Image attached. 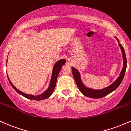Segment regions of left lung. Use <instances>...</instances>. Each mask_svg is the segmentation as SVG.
I'll return each instance as SVG.
<instances>
[{"label":"left lung","instance_id":"obj_1","mask_svg":"<svg viewBox=\"0 0 131 131\" xmlns=\"http://www.w3.org/2000/svg\"><path fill=\"white\" fill-rule=\"evenodd\" d=\"M119 46L121 48L122 53H123V56L124 67H123L121 72L120 73L119 77L117 78V80L111 85H110L108 87L105 88V89L96 90L88 89V88L85 87L83 83H82L81 79H80V73H79V71L76 69L72 67V72L73 78H74L75 80L76 84H77L79 90L81 92V93L83 95H84L86 96H88V97L92 98H102L106 96L108 94H110V93L113 92L114 90H116L118 87L119 85L121 84V83L123 80V78L124 77L125 72H126V67H127V60H126V56L124 48H123V47L121 45H119Z\"/></svg>","mask_w":131,"mask_h":131}]
</instances>
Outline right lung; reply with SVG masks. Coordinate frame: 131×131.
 <instances>
[{"instance_id":"1","label":"right lung","mask_w":131,"mask_h":131,"mask_svg":"<svg viewBox=\"0 0 131 131\" xmlns=\"http://www.w3.org/2000/svg\"><path fill=\"white\" fill-rule=\"evenodd\" d=\"M66 60L65 59H62V60H59V61L57 62L55 64V65L54 66V69H53V72H52V77H51V82H50V85L48 87V90L46 91H45L43 93L41 94L40 95H37V96H33V95H27V94L23 93L22 92L19 91L18 90H17L15 87L13 85L12 83H11V82L9 80L10 85H12L14 89L17 92H18V93H20V95H21L22 96H23L24 97H25L28 99L30 100H37V101H39V100H42L46 99V98H49L51 95H52V92H53L54 89L56 87V81H57V79H58V75L59 73L60 70H61L62 67V66H64L66 63Z\"/></svg>"}]
</instances>
